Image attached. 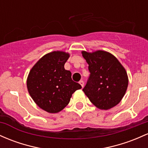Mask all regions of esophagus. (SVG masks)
I'll return each mask as SVG.
<instances>
[{
    "label": "esophagus",
    "mask_w": 148,
    "mask_h": 148,
    "mask_svg": "<svg viewBox=\"0 0 148 148\" xmlns=\"http://www.w3.org/2000/svg\"><path fill=\"white\" fill-rule=\"evenodd\" d=\"M79 84H80V85L81 86H82V87L83 88V87H84V81H80V82H79Z\"/></svg>",
    "instance_id": "esophagus-1"
}]
</instances>
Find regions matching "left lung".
<instances>
[{
  "mask_svg": "<svg viewBox=\"0 0 148 148\" xmlns=\"http://www.w3.org/2000/svg\"><path fill=\"white\" fill-rule=\"evenodd\" d=\"M90 74L83 91L100 110H108L118 105L126 93L129 78L117 58L109 52L82 51Z\"/></svg>",
  "mask_w": 148,
  "mask_h": 148,
  "instance_id": "left-lung-1",
  "label": "left lung"
}]
</instances>
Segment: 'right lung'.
I'll list each match as a JSON object with an SVG mask.
<instances>
[{"mask_svg": "<svg viewBox=\"0 0 148 148\" xmlns=\"http://www.w3.org/2000/svg\"><path fill=\"white\" fill-rule=\"evenodd\" d=\"M69 53L53 51L47 53L33 66L27 79L30 96L42 110L48 113L62 111L71 95L82 86L73 82L70 71L64 69Z\"/></svg>", "mask_w": 148, "mask_h": 148, "instance_id": "right-lung-1", "label": "right lung"}]
</instances>
